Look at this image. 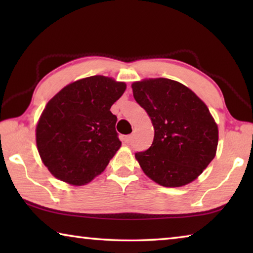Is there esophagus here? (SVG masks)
Returning <instances> with one entry per match:
<instances>
[{"label":"esophagus","instance_id":"esophagus-1","mask_svg":"<svg viewBox=\"0 0 253 253\" xmlns=\"http://www.w3.org/2000/svg\"><path fill=\"white\" fill-rule=\"evenodd\" d=\"M131 139H132V136L127 135V136H125V138H124V142H125L126 144H129L131 142Z\"/></svg>","mask_w":253,"mask_h":253}]
</instances>
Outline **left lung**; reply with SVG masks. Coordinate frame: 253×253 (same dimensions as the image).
<instances>
[{
	"label": "left lung",
	"instance_id": "obj_1",
	"mask_svg": "<svg viewBox=\"0 0 253 253\" xmlns=\"http://www.w3.org/2000/svg\"><path fill=\"white\" fill-rule=\"evenodd\" d=\"M131 88L155 130L152 146L135 154L144 173L165 187L194 181L215 156L219 140L207 105L186 85L170 79L136 81Z\"/></svg>",
	"mask_w": 253,
	"mask_h": 253
}]
</instances>
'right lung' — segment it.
Segmentation results:
<instances>
[{
	"label": "right lung",
	"instance_id": "1",
	"mask_svg": "<svg viewBox=\"0 0 253 253\" xmlns=\"http://www.w3.org/2000/svg\"><path fill=\"white\" fill-rule=\"evenodd\" d=\"M125 90V83L92 76L66 85L46 104L37 147L54 177L80 186L104 172L122 145L110 107Z\"/></svg>",
	"mask_w": 253,
	"mask_h": 253
}]
</instances>
